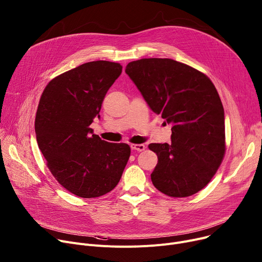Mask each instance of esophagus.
Instances as JSON below:
<instances>
[{
    "instance_id": "obj_1",
    "label": "esophagus",
    "mask_w": 262,
    "mask_h": 262,
    "mask_svg": "<svg viewBox=\"0 0 262 262\" xmlns=\"http://www.w3.org/2000/svg\"><path fill=\"white\" fill-rule=\"evenodd\" d=\"M132 149L137 150V151H142L145 149V145L144 144H132L130 145Z\"/></svg>"
}]
</instances>
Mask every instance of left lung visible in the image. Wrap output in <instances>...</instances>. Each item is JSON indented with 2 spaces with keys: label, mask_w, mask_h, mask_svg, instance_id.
<instances>
[{
  "label": "left lung",
  "mask_w": 262,
  "mask_h": 262,
  "mask_svg": "<svg viewBox=\"0 0 262 262\" xmlns=\"http://www.w3.org/2000/svg\"><path fill=\"white\" fill-rule=\"evenodd\" d=\"M150 110L171 124V143H150L158 156L150 178L175 198L198 193L212 180L225 154L224 110L215 85L194 67L171 59L149 58L127 64Z\"/></svg>",
  "instance_id": "left-lung-1"
}]
</instances>
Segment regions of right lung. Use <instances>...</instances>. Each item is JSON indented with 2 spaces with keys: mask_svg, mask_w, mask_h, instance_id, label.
<instances>
[{
  "mask_svg": "<svg viewBox=\"0 0 262 262\" xmlns=\"http://www.w3.org/2000/svg\"><path fill=\"white\" fill-rule=\"evenodd\" d=\"M121 73L119 63H84L52 79L40 98L34 121L39 148L52 176L81 198L110 193L129 159L128 144L104 141L90 127Z\"/></svg>",
  "mask_w": 262,
  "mask_h": 262,
  "instance_id": "right-lung-1",
  "label": "right lung"
}]
</instances>
